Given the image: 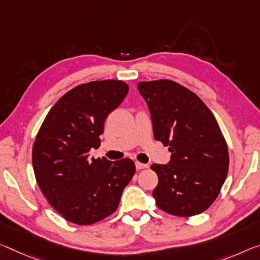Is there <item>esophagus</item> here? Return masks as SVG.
<instances>
[{"label": "esophagus", "instance_id": "obj_1", "mask_svg": "<svg viewBox=\"0 0 260 260\" xmlns=\"http://www.w3.org/2000/svg\"><path fill=\"white\" fill-rule=\"evenodd\" d=\"M135 167H137L138 170H142V169L148 168V164H143V163H140V162H135Z\"/></svg>", "mask_w": 260, "mask_h": 260}]
</instances>
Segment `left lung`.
<instances>
[{
	"label": "left lung",
	"mask_w": 260,
	"mask_h": 260,
	"mask_svg": "<svg viewBox=\"0 0 260 260\" xmlns=\"http://www.w3.org/2000/svg\"><path fill=\"white\" fill-rule=\"evenodd\" d=\"M150 112L154 138L169 146L167 164L150 167L158 176L152 192L157 207L193 216L211 206L228 174L225 140L213 113L191 90L174 81L140 82Z\"/></svg>",
	"instance_id": "left-lung-1"
}]
</instances>
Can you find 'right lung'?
I'll list each match as a JSON object with an SVG mask.
<instances>
[{"label": "right lung", "instance_id": "1", "mask_svg": "<svg viewBox=\"0 0 260 260\" xmlns=\"http://www.w3.org/2000/svg\"><path fill=\"white\" fill-rule=\"evenodd\" d=\"M128 85L105 80L64 93L41 125L32 150L37 183L53 208L75 224H91L118 208L135 174L129 158H90L100 147L108 115L125 100Z\"/></svg>", "mask_w": 260, "mask_h": 260}]
</instances>
